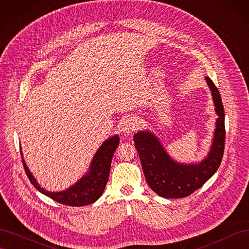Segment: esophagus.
<instances>
[{
    "mask_svg": "<svg viewBox=\"0 0 249 249\" xmlns=\"http://www.w3.org/2000/svg\"><path fill=\"white\" fill-rule=\"evenodd\" d=\"M140 126V120L138 117H129L124 120L123 124V132L124 134H132Z\"/></svg>",
    "mask_w": 249,
    "mask_h": 249,
    "instance_id": "1",
    "label": "esophagus"
}]
</instances>
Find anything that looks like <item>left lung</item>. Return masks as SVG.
Listing matches in <instances>:
<instances>
[{
	"label": "left lung",
	"instance_id": "1",
	"mask_svg": "<svg viewBox=\"0 0 249 249\" xmlns=\"http://www.w3.org/2000/svg\"><path fill=\"white\" fill-rule=\"evenodd\" d=\"M207 84L212 92L216 114V129L208 156L199 163L183 164L167 154L160 140L149 131L134 135V142L143 173L152 190L165 198H182L197 190L219 168L224 152V109L217 87L209 77Z\"/></svg>",
	"mask_w": 249,
	"mask_h": 249
}]
</instances>
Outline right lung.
<instances>
[{
	"instance_id": "obj_1",
	"label": "right lung",
	"mask_w": 249,
	"mask_h": 249,
	"mask_svg": "<svg viewBox=\"0 0 249 249\" xmlns=\"http://www.w3.org/2000/svg\"><path fill=\"white\" fill-rule=\"evenodd\" d=\"M118 144L119 137L117 135L105 141L95 153L86 175L83 176L76 184L60 192H50L41 188L32 173L30 172L24 158H22V164H24V168L30 182L42 194L62 205L71 207L87 206L96 201L103 194L109 178L112 157ZM20 155L22 156L21 149Z\"/></svg>"
}]
</instances>
